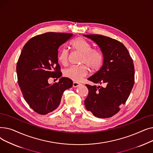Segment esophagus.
I'll list each match as a JSON object with an SVG mask.
<instances>
[{
  "label": "esophagus",
  "instance_id": "34e87169",
  "mask_svg": "<svg viewBox=\"0 0 153 153\" xmlns=\"http://www.w3.org/2000/svg\"><path fill=\"white\" fill-rule=\"evenodd\" d=\"M81 85V84H80L79 82H73V87H77Z\"/></svg>",
  "mask_w": 153,
  "mask_h": 153
}]
</instances>
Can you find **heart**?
Wrapping results in <instances>:
<instances>
[{
  "mask_svg": "<svg viewBox=\"0 0 153 153\" xmlns=\"http://www.w3.org/2000/svg\"><path fill=\"white\" fill-rule=\"evenodd\" d=\"M71 46L74 50L82 54L81 64L86 65L71 66L64 71V76L74 81H79L88 74V68L92 71H99L103 65V56L102 53L95 50H92L91 44L82 38H77L71 43ZM69 53L67 50H61L58 56L60 63L66 65L68 61ZM88 67H87L86 66Z\"/></svg>",
  "mask_w": 153,
  "mask_h": 153,
  "instance_id": "obj_1",
  "label": "heart"
}]
</instances>
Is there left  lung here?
<instances>
[{
  "label": "left lung",
  "mask_w": 153,
  "mask_h": 153,
  "mask_svg": "<svg viewBox=\"0 0 153 153\" xmlns=\"http://www.w3.org/2000/svg\"><path fill=\"white\" fill-rule=\"evenodd\" d=\"M83 36L97 44L103 56L101 68L87 79L103 86L85 85L89 94L85 106L96 117L109 118L129 97L134 82L133 62L126 48L117 40L100 35Z\"/></svg>",
  "instance_id": "obj_1"
}]
</instances>
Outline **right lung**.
<instances>
[{
	"label": "right lung",
	"mask_w": 153,
	"mask_h": 153,
	"mask_svg": "<svg viewBox=\"0 0 153 153\" xmlns=\"http://www.w3.org/2000/svg\"><path fill=\"white\" fill-rule=\"evenodd\" d=\"M72 33L48 32L31 38L23 46L17 64L18 82L23 97L36 113L46 115L59 107L62 94L73 84L62 77L58 64V49ZM50 77L58 83H48Z\"/></svg>",
	"instance_id": "1"
}]
</instances>
